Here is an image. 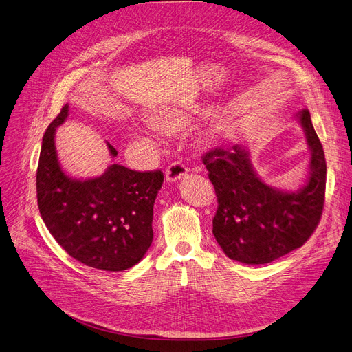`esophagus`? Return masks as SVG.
<instances>
[{"label":"esophagus","mask_w":352,"mask_h":352,"mask_svg":"<svg viewBox=\"0 0 352 352\" xmlns=\"http://www.w3.org/2000/svg\"><path fill=\"white\" fill-rule=\"evenodd\" d=\"M188 175V168L184 163L173 162L167 166L166 168V180L167 182H177L182 180Z\"/></svg>","instance_id":"34e87169"}]
</instances>
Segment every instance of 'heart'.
<instances>
[{
	"instance_id": "b5f03b06",
	"label": "heart",
	"mask_w": 352,
	"mask_h": 352,
	"mask_svg": "<svg viewBox=\"0 0 352 352\" xmlns=\"http://www.w3.org/2000/svg\"><path fill=\"white\" fill-rule=\"evenodd\" d=\"M162 124L166 125V127H168V129L179 130L186 124V120H185V117H182V116H163L162 117Z\"/></svg>"
}]
</instances>
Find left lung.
I'll use <instances>...</instances> for the list:
<instances>
[{
  "instance_id": "left-lung-1",
  "label": "left lung",
  "mask_w": 352,
  "mask_h": 352,
  "mask_svg": "<svg viewBox=\"0 0 352 352\" xmlns=\"http://www.w3.org/2000/svg\"><path fill=\"white\" fill-rule=\"evenodd\" d=\"M298 120L312 156L309 179L298 192L265 185L251 166L247 147H217L204 154L218 199L212 232L232 260L272 263L302 247L318 227L325 204V154L309 111L303 109Z\"/></svg>"
}]
</instances>
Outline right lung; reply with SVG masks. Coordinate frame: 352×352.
<instances>
[{"instance_id":"obj_1","label":"right lung","mask_w":352,"mask_h":352,"mask_svg":"<svg viewBox=\"0 0 352 352\" xmlns=\"http://www.w3.org/2000/svg\"><path fill=\"white\" fill-rule=\"evenodd\" d=\"M66 104L41 143L36 189L40 215L70 257L98 270L122 272L144 257L153 241V206L163 173L111 164L100 177L76 180L59 164L56 127L67 118ZM112 157L117 150L108 143Z\"/></svg>"}]
</instances>
